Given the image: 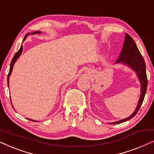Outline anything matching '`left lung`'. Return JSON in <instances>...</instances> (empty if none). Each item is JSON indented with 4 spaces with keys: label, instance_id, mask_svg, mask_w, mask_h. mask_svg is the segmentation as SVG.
<instances>
[{
    "label": "left lung",
    "instance_id": "left-lung-1",
    "mask_svg": "<svg viewBox=\"0 0 154 154\" xmlns=\"http://www.w3.org/2000/svg\"><path fill=\"white\" fill-rule=\"evenodd\" d=\"M120 62L128 64V66H130L132 69H134L136 71L138 78L140 79L141 88H141V95L140 100H139L137 106L134 112L128 119L115 122L113 124H119L128 121V120L132 119L137 114V113L138 112L141 106H142L143 101H144V96L147 89V84H148V80H147L146 73V65H145L144 58H143L140 50L137 47L134 40L128 33H125V43H124L121 53L120 54L119 59L116 61V63Z\"/></svg>",
    "mask_w": 154,
    "mask_h": 154
}]
</instances>
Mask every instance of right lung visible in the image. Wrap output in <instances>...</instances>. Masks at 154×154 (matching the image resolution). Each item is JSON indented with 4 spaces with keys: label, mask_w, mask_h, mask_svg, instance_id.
Returning a JSON list of instances; mask_svg holds the SVG:
<instances>
[{
    "label": "right lung",
    "mask_w": 154,
    "mask_h": 154,
    "mask_svg": "<svg viewBox=\"0 0 154 154\" xmlns=\"http://www.w3.org/2000/svg\"><path fill=\"white\" fill-rule=\"evenodd\" d=\"M41 33V32H40V31H35V32H33V34H35V33ZM29 34V33H28V34H26V35H25V37H24V41L25 39H26V36H27V35H28ZM22 50H23V47H22V46H21L20 49L17 52H16L15 54H14V57H13V58H12V62H11V64H10V71H9V73H8V84H9V77H10V74H11V73H12V67H13L14 64V63H15L16 60H17V59L19 58V57H20V56L21 55V54H22ZM10 101H11V100H10ZM29 120H30V119H29ZM30 121H33V120H30Z\"/></svg>",
    "instance_id": "right-lung-1"
}]
</instances>
